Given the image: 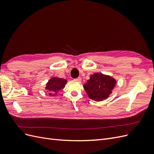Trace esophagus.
<instances>
[{
    "mask_svg": "<svg viewBox=\"0 0 154 154\" xmlns=\"http://www.w3.org/2000/svg\"><path fill=\"white\" fill-rule=\"evenodd\" d=\"M74 80H76L77 82H80L82 80V78L80 77H78V78H76V79H74Z\"/></svg>",
    "mask_w": 154,
    "mask_h": 154,
    "instance_id": "1",
    "label": "esophagus"
}]
</instances>
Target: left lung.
Here are the masks:
<instances>
[{"label": "left lung", "mask_w": 154, "mask_h": 154, "mask_svg": "<svg viewBox=\"0 0 154 154\" xmlns=\"http://www.w3.org/2000/svg\"><path fill=\"white\" fill-rule=\"evenodd\" d=\"M116 84L115 79L101 73L92 74L83 85L88 97L96 101L106 99Z\"/></svg>", "instance_id": "obj_1"}]
</instances>
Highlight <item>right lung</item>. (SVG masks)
I'll return each instance as SVG.
<instances>
[{
	"mask_svg": "<svg viewBox=\"0 0 154 154\" xmlns=\"http://www.w3.org/2000/svg\"><path fill=\"white\" fill-rule=\"evenodd\" d=\"M67 82V81L65 79L54 77L49 80L47 84H46L45 88L49 92V95L51 96L52 94L57 92L60 90H61L62 88H63Z\"/></svg>",
	"mask_w": 154,
	"mask_h": 154,
	"instance_id": "right-lung-1",
	"label": "right lung"
}]
</instances>
